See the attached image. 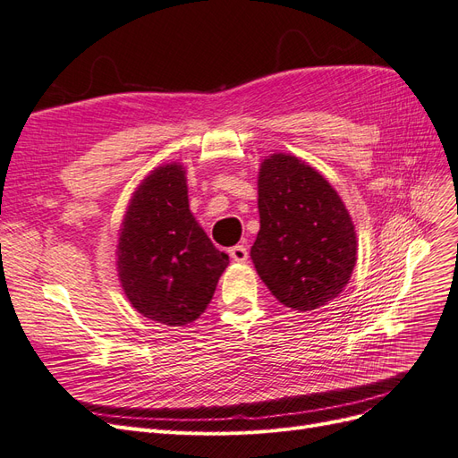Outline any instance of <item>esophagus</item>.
I'll return each instance as SVG.
<instances>
[{
	"label": "esophagus",
	"mask_w": 458,
	"mask_h": 458,
	"mask_svg": "<svg viewBox=\"0 0 458 458\" xmlns=\"http://www.w3.org/2000/svg\"><path fill=\"white\" fill-rule=\"evenodd\" d=\"M229 256H231V259H233V261L244 263V261L248 259V250H246V246H242V244H237V246L229 248Z\"/></svg>",
	"instance_id": "34e87169"
}]
</instances>
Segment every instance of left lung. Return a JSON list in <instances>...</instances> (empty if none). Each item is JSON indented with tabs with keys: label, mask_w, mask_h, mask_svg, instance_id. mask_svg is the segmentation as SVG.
Segmentation results:
<instances>
[{
	"label": "left lung",
	"mask_w": 458,
	"mask_h": 458,
	"mask_svg": "<svg viewBox=\"0 0 458 458\" xmlns=\"http://www.w3.org/2000/svg\"><path fill=\"white\" fill-rule=\"evenodd\" d=\"M258 210L250 256L271 294L296 311L335 300L357 261L355 227L338 192L308 162L279 152L261 162Z\"/></svg>",
	"instance_id": "left-lung-1"
}]
</instances>
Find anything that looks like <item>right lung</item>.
<instances>
[{
    "mask_svg": "<svg viewBox=\"0 0 458 458\" xmlns=\"http://www.w3.org/2000/svg\"><path fill=\"white\" fill-rule=\"evenodd\" d=\"M131 306L168 327H185L210 303L229 256L219 252L189 210L182 164L152 170L135 189L116 250Z\"/></svg>",
    "mask_w": 458,
    "mask_h": 458,
    "instance_id": "right-lung-1",
    "label": "right lung"
}]
</instances>
